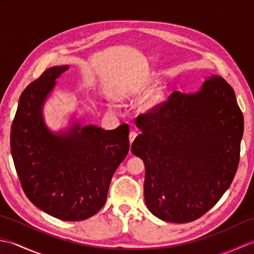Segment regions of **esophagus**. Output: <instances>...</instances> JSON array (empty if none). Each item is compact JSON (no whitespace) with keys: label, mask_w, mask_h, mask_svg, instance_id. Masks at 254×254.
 <instances>
[{"label":"esophagus","mask_w":254,"mask_h":254,"mask_svg":"<svg viewBox=\"0 0 254 254\" xmlns=\"http://www.w3.org/2000/svg\"><path fill=\"white\" fill-rule=\"evenodd\" d=\"M137 136V132L136 131H131L130 134H128V138H130V143H133L134 139Z\"/></svg>","instance_id":"34e87169"}]
</instances>
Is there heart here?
<instances>
[{"instance_id": "1", "label": "heart", "mask_w": 254, "mask_h": 254, "mask_svg": "<svg viewBox=\"0 0 254 254\" xmlns=\"http://www.w3.org/2000/svg\"><path fill=\"white\" fill-rule=\"evenodd\" d=\"M164 99V94H163V89L161 88H157L156 89L154 93L148 97V99L146 100V108H153L155 106L159 105L161 101Z\"/></svg>"}]
</instances>
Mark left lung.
Listing matches in <instances>:
<instances>
[{
  "label": "left lung",
  "instance_id": "8db88e82",
  "mask_svg": "<svg viewBox=\"0 0 254 254\" xmlns=\"http://www.w3.org/2000/svg\"><path fill=\"white\" fill-rule=\"evenodd\" d=\"M132 153L144 160L145 203L155 216L190 223L227 191L238 169L244 116L235 91L212 75L191 95L172 93L136 119Z\"/></svg>",
  "mask_w": 254,
  "mask_h": 254
}]
</instances>
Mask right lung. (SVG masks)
<instances>
[{
	"label": "right lung",
	"instance_id": "right-lung-1",
	"mask_svg": "<svg viewBox=\"0 0 254 254\" xmlns=\"http://www.w3.org/2000/svg\"><path fill=\"white\" fill-rule=\"evenodd\" d=\"M68 66L47 68L24 89L10 128V150L25 194L37 207L69 222L104 206L111 178L130 149L127 123L105 131L75 126L64 135L45 127L41 106Z\"/></svg>",
	"mask_w": 254,
	"mask_h": 254
}]
</instances>
